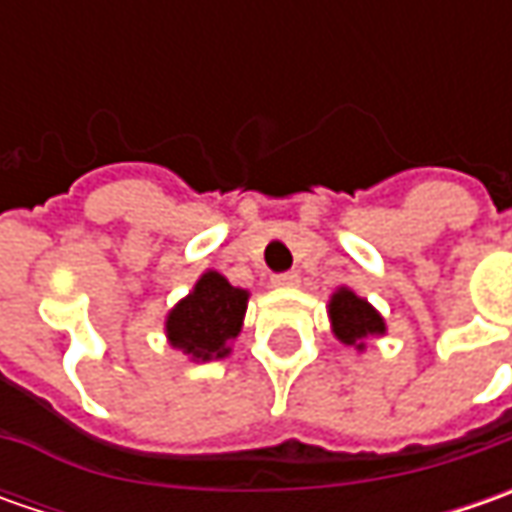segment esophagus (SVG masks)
<instances>
[{
    "mask_svg": "<svg viewBox=\"0 0 512 512\" xmlns=\"http://www.w3.org/2000/svg\"><path fill=\"white\" fill-rule=\"evenodd\" d=\"M270 282H273V287H296L299 285V273H293V270L290 273H276Z\"/></svg>",
    "mask_w": 512,
    "mask_h": 512,
    "instance_id": "esophagus-1",
    "label": "esophagus"
}]
</instances>
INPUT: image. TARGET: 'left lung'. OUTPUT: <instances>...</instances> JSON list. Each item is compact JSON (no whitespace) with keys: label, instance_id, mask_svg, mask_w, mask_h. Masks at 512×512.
Listing matches in <instances>:
<instances>
[{"label":"left lung","instance_id":"1","mask_svg":"<svg viewBox=\"0 0 512 512\" xmlns=\"http://www.w3.org/2000/svg\"><path fill=\"white\" fill-rule=\"evenodd\" d=\"M327 313H330V325H333L336 339L342 344H353L356 350H364L367 339L384 336V330H387L382 313L367 299L356 296L350 287H339L330 296Z\"/></svg>","mask_w":512,"mask_h":512}]
</instances>
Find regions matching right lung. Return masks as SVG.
Masks as SVG:
<instances>
[{
    "label": "right lung",
    "instance_id": "right-lung-1",
    "mask_svg": "<svg viewBox=\"0 0 512 512\" xmlns=\"http://www.w3.org/2000/svg\"><path fill=\"white\" fill-rule=\"evenodd\" d=\"M247 290L233 287L222 273L207 270L165 319L168 342L193 362L225 359L239 336L247 310Z\"/></svg>",
    "mask_w": 512,
    "mask_h": 512
}]
</instances>
